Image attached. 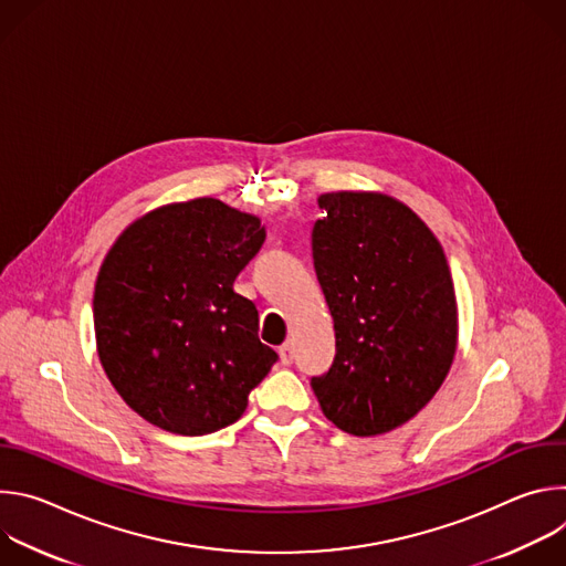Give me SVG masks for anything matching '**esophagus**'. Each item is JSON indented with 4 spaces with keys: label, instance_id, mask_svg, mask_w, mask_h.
<instances>
[{
    "label": "esophagus",
    "instance_id": "34e87169",
    "mask_svg": "<svg viewBox=\"0 0 566 566\" xmlns=\"http://www.w3.org/2000/svg\"><path fill=\"white\" fill-rule=\"evenodd\" d=\"M277 352H280L282 365H291V363H293V345H291V343H284Z\"/></svg>",
    "mask_w": 566,
    "mask_h": 566
}]
</instances>
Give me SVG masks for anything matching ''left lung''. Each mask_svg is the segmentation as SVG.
Returning a JSON list of instances; mask_svg holds the SVG:
<instances>
[{
  "mask_svg": "<svg viewBox=\"0 0 566 566\" xmlns=\"http://www.w3.org/2000/svg\"><path fill=\"white\" fill-rule=\"evenodd\" d=\"M313 264L334 317L336 358L311 378L317 402L354 437L415 419L443 385L459 338L446 253L426 221L382 192H327Z\"/></svg>",
  "mask_w": 566,
  "mask_h": 566,
  "instance_id": "left-lung-1",
  "label": "left lung"
}]
</instances>
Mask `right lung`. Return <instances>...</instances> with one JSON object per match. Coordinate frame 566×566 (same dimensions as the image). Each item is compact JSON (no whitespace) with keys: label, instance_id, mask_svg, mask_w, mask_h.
I'll return each mask as SVG.
<instances>
[{"label":"right lung","instance_id":"1","mask_svg":"<svg viewBox=\"0 0 566 566\" xmlns=\"http://www.w3.org/2000/svg\"><path fill=\"white\" fill-rule=\"evenodd\" d=\"M255 214L201 197L129 223L98 271L94 329L114 389L147 423L201 437L234 423L277 354L234 277L262 249Z\"/></svg>","mask_w":566,"mask_h":566}]
</instances>
